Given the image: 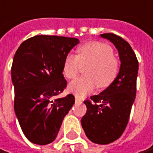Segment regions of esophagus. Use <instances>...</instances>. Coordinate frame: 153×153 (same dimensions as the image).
I'll return each instance as SVG.
<instances>
[{
  "mask_svg": "<svg viewBox=\"0 0 153 153\" xmlns=\"http://www.w3.org/2000/svg\"><path fill=\"white\" fill-rule=\"evenodd\" d=\"M75 99H76V102L81 103L82 102V98H81V97H77V96H76V97H75Z\"/></svg>",
  "mask_w": 153,
  "mask_h": 153,
  "instance_id": "esophagus-1",
  "label": "esophagus"
}]
</instances>
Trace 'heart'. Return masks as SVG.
I'll return each instance as SVG.
<instances>
[{
    "label": "heart",
    "instance_id": "heart-1",
    "mask_svg": "<svg viewBox=\"0 0 153 153\" xmlns=\"http://www.w3.org/2000/svg\"><path fill=\"white\" fill-rule=\"evenodd\" d=\"M82 66H87L84 71L86 76L76 79L69 85L71 92L77 97L91 93L97 87H109L118 74L119 61L108 45L91 42L80 46L77 55H66L63 62V74L67 79H74Z\"/></svg>",
    "mask_w": 153,
    "mask_h": 153
}]
</instances>
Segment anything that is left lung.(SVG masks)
<instances>
[{"label":"left lung","mask_w":153,"mask_h":153,"mask_svg":"<svg viewBox=\"0 0 153 153\" xmlns=\"http://www.w3.org/2000/svg\"><path fill=\"white\" fill-rule=\"evenodd\" d=\"M118 51L121 66L114 82L100 94L84 101L87 112L82 126L88 139L109 144L123 135L127 127L137 91L138 61L129 43L117 35L104 33Z\"/></svg>","instance_id":"1"}]
</instances>
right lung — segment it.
Returning <instances> with one entry per match:
<instances>
[{
  "instance_id": "1",
  "label": "right lung",
  "mask_w": 153,
  "mask_h": 153,
  "mask_svg": "<svg viewBox=\"0 0 153 153\" xmlns=\"http://www.w3.org/2000/svg\"><path fill=\"white\" fill-rule=\"evenodd\" d=\"M78 39L39 35L21 44L11 66L14 109L26 137L38 145L52 143L75 102L72 94L56 98L67 86L64 59Z\"/></svg>"
}]
</instances>
